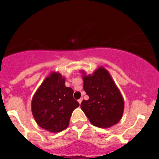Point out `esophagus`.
<instances>
[{
  "label": "esophagus",
  "mask_w": 159,
  "mask_h": 159,
  "mask_svg": "<svg viewBox=\"0 0 159 159\" xmlns=\"http://www.w3.org/2000/svg\"><path fill=\"white\" fill-rule=\"evenodd\" d=\"M82 100H83V98H80V99H78V102H79V104H81V102H82Z\"/></svg>",
  "instance_id": "1"
}]
</instances>
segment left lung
Here are the masks:
<instances>
[{
	"label": "left lung",
	"mask_w": 159,
	"mask_h": 159,
	"mask_svg": "<svg viewBox=\"0 0 159 159\" xmlns=\"http://www.w3.org/2000/svg\"><path fill=\"white\" fill-rule=\"evenodd\" d=\"M82 74L84 90L89 98L81 102V108L91 124L101 128L116 124L122 118L124 102L109 72L99 67L92 75Z\"/></svg>",
	"instance_id": "8db88e82"
}]
</instances>
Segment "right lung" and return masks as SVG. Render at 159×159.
Returning <instances> with one entry per match:
<instances>
[{"mask_svg": "<svg viewBox=\"0 0 159 159\" xmlns=\"http://www.w3.org/2000/svg\"><path fill=\"white\" fill-rule=\"evenodd\" d=\"M73 93L71 88L65 86V78L58 72H52L32 98V112L37 124L52 133L65 130L72 112L79 106Z\"/></svg>", "mask_w": 159, "mask_h": 159, "instance_id": "right-lung-1", "label": "right lung"}]
</instances>
